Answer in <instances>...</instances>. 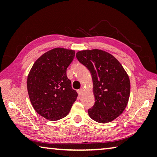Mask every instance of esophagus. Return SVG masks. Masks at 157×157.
<instances>
[{"label":"esophagus","instance_id":"esophagus-1","mask_svg":"<svg viewBox=\"0 0 157 157\" xmlns=\"http://www.w3.org/2000/svg\"><path fill=\"white\" fill-rule=\"evenodd\" d=\"M82 93H83V89H80L78 90V94L79 95H82Z\"/></svg>","mask_w":157,"mask_h":157}]
</instances>
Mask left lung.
<instances>
[{"label":"left lung","mask_w":157,"mask_h":157,"mask_svg":"<svg viewBox=\"0 0 157 157\" xmlns=\"http://www.w3.org/2000/svg\"><path fill=\"white\" fill-rule=\"evenodd\" d=\"M77 59L89 69L92 76L95 104L88 110L89 116L100 123H107L121 115L130 94L129 76L121 63L104 50H81Z\"/></svg>","instance_id":"8db88e82"}]
</instances>
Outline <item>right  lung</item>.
<instances>
[{
  "label": "right lung",
  "mask_w": 157,
  "mask_h": 157,
  "mask_svg": "<svg viewBox=\"0 0 157 157\" xmlns=\"http://www.w3.org/2000/svg\"><path fill=\"white\" fill-rule=\"evenodd\" d=\"M75 50L56 48L37 59L28 74L27 88L31 104L47 120H60L68 115L78 97L66 69Z\"/></svg>",
  "instance_id": "right-lung-1"
}]
</instances>
